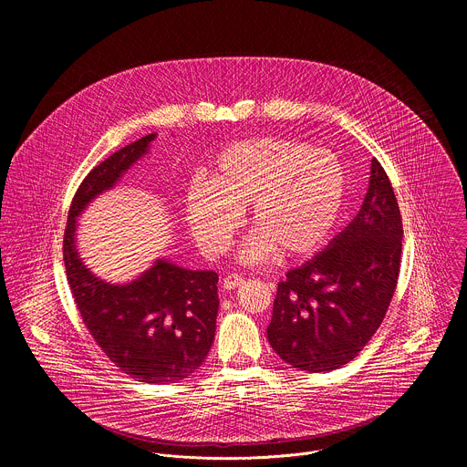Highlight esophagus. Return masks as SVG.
Instances as JSON below:
<instances>
[{
	"mask_svg": "<svg viewBox=\"0 0 467 467\" xmlns=\"http://www.w3.org/2000/svg\"><path fill=\"white\" fill-rule=\"evenodd\" d=\"M240 285H244V277L238 275V274H231V275H227V277L223 279V288H225V290H234V288H238Z\"/></svg>",
	"mask_w": 467,
	"mask_h": 467,
	"instance_id": "obj_1",
	"label": "esophagus"
}]
</instances>
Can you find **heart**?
<instances>
[{
    "instance_id": "obj_1",
    "label": "heart",
    "mask_w": 467,
    "mask_h": 467,
    "mask_svg": "<svg viewBox=\"0 0 467 467\" xmlns=\"http://www.w3.org/2000/svg\"><path fill=\"white\" fill-rule=\"evenodd\" d=\"M348 173L330 151L290 140L262 137L227 146L214 159L209 182L193 181L184 197L186 223L209 254H220L249 207L256 231L244 245L245 260L317 253L340 225Z\"/></svg>"
}]
</instances>
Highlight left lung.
I'll list each match as a JSON object with an SVG mask.
<instances>
[{
	"label": "left lung",
	"mask_w": 467,
	"mask_h": 467,
	"mask_svg": "<svg viewBox=\"0 0 467 467\" xmlns=\"http://www.w3.org/2000/svg\"><path fill=\"white\" fill-rule=\"evenodd\" d=\"M403 220L377 159L355 220L277 286L268 340L292 368L310 373L351 362L380 327L393 297Z\"/></svg>",
	"instance_id": "obj_1"
}]
</instances>
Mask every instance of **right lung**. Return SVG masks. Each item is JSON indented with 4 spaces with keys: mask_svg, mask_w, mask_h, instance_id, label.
Returning a JSON list of instances; mask_svg holds the SVG:
<instances>
[{
    "mask_svg": "<svg viewBox=\"0 0 467 467\" xmlns=\"http://www.w3.org/2000/svg\"><path fill=\"white\" fill-rule=\"evenodd\" d=\"M142 137L98 164L79 184L64 231V265L85 327L101 351L140 382L168 384L192 375L211 351L218 316V274L192 272L159 258L127 285L98 279L76 247L78 216L94 197L148 153Z\"/></svg>",
    "mask_w": 467,
    "mask_h": 467,
    "instance_id": "add662e5",
    "label": "right lung"
}]
</instances>
